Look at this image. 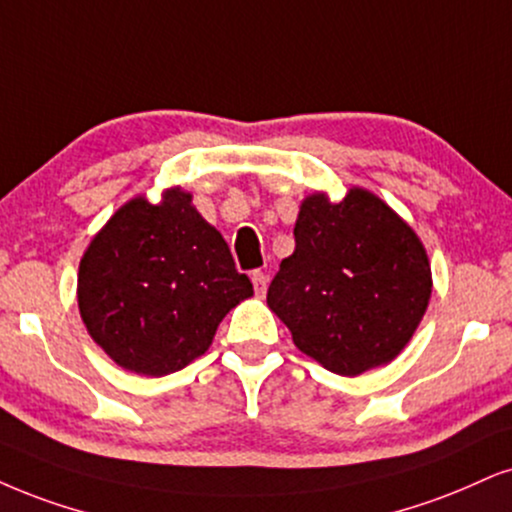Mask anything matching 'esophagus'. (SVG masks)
Listing matches in <instances>:
<instances>
[{
  "instance_id": "esophagus-1",
  "label": "esophagus",
  "mask_w": 512,
  "mask_h": 512,
  "mask_svg": "<svg viewBox=\"0 0 512 512\" xmlns=\"http://www.w3.org/2000/svg\"><path fill=\"white\" fill-rule=\"evenodd\" d=\"M251 282H254V289H256L258 296L266 294V289H268V275L263 273V270H254V273H251Z\"/></svg>"
}]
</instances>
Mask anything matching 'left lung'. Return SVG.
Masks as SVG:
<instances>
[{
  "instance_id": "left-lung-1",
  "label": "left lung",
  "mask_w": 512,
  "mask_h": 512,
  "mask_svg": "<svg viewBox=\"0 0 512 512\" xmlns=\"http://www.w3.org/2000/svg\"><path fill=\"white\" fill-rule=\"evenodd\" d=\"M294 242L268 287V306L294 344L337 375L399 356L432 294L415 232L375 194L351 189L339 204L308 197Z\"/></svg>"
}]
</instances>
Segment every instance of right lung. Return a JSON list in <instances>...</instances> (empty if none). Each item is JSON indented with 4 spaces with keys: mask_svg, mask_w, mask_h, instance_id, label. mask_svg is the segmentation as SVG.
<instances>
[{
    "mask_svg": "<svg viewBox=\"0 0 512 512\" xmlns=\"http://www.w3.org/2000/svg\"><path fill=\"white\" fill-rule=\"evenodd\" d=\"M254 294L227 242L170 189L159 206L132 199L80 261L78 306L92 339L118 365L161 377L211 346L220 320Z\"/></svg>",
    "mask_w": 512,
    "mask_h": 512,
    "instance_id": "1",
    "label": "right lung"
}]
</instances>
